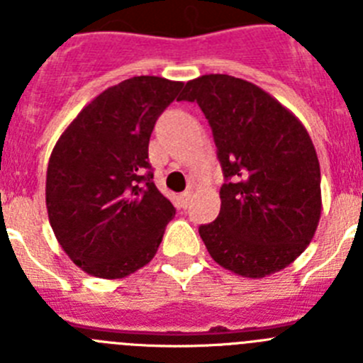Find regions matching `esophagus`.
Wrapping results in <instances>:
<instances>
[{
    "label": "esophagus",
    "instance_id": "esophagus-1",
    "mask_svg": "<svg viewBox=\"0 0 363 363\" xmlns=\"http://www.w3.org/2000/svg\"><path fill=\"white\" fill-rule=\"evenodd\" d=\"M189 201H191V191H185L179 194V203L184 205V207H187Z\"/></svg>",
    "mask_w": 363,
    "mask_h": 363
}]
</instances>
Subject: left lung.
I'll list each match as a JSON object with an SVG mask.
<instances>
[{"label": "left lung", "instance_id": "8db88e82", "mask_svg": "<svg viewBox=\"0 0 363 363\" xmlns=\"http://www.w3.org/2000/svg\"><path fill=\"white\" fill-rule=\"evenodd\" d=\"M178 99L209 120L223 176L216 220L200 236L216 264L245 278L291 265L322 214L313 140L289 108L258 85L227 74L191 79Z\"/></svg>", "mask_w": 363, "mask_h": 363}]
</instances>
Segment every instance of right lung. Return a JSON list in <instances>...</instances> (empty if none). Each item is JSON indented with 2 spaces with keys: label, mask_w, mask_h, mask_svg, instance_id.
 <instances>
[{
  "label": "right lung",
  "mask_w": 363,
  "mask_h": 363,
  "mask_svg": "<svg viewBox=\"0 0 363 363\" xmlns=\"http://www.w3.org/2000/svg\"><path fill=\"white\" fill-rule=\"evenodd\" d=\"M182 86L158 76L108 86L54 145L45 185L50 227L91 277L116 280L149 264L176 214L152 182L149 140Z\"/></svg>",
  "instance_id": "add662e5"
}]
</instances>
